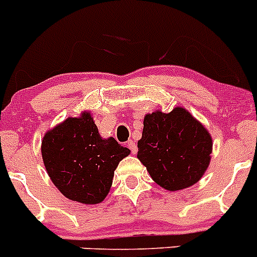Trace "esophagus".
<instances>
[{
  "instance_id": "1",
  "label": "esophagus",
  "mask_w": 257,
  "mask_h": 257,
  "mask_svg": "<svg viewBox=\"0 0 257 257\" xmlns=\"http://www.w3.org/2000/svg\"><path fill=\"white\" fill-rule=\"evenodd\" d=\"M128 147H129V150L132 151V153H133V155H136L137 151H138V148H137V143L134 142L133 140L128 141Z\"/></svg>"
}]
</instances>
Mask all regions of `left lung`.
I'll return each instance as SVG.
<instances>
[{
    "label": "left lung",
    "mask_w": 257,
    "mask_h": 257,
    "mask_svg": "<svg viewBox=\"0 0 257 257\" xmlns=\"http://www.w3.org/2000/svg\"><path fill=\"white\" fill-rule=\"evenodd\" d=\"M212 137L184 107L147 114L138 141L140 161L156 184L170 191L194 185L207 171Z\"/></svg>",
    "instance_id": "left-lung-1"
}]
</instances>
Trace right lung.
<instances>
[{
	"mask_svg": "<svg viewBox=\"0 0 257 257\" xmlns=\"http://www.w3.org/2000/svg\"><path fill=\"white\" fill-rule=\"evenodd\" d=\"M129 153L112 137L100 136L88 111L67 117L42 141L43 161L53 184L66 198L82 204L106 198L115 169Z\"/></svg>",
	"mask_w": 257,
	"mask_h": 257,
	"instance_id": "add662e5",
	"label": "right lung"
}]
</instances>
